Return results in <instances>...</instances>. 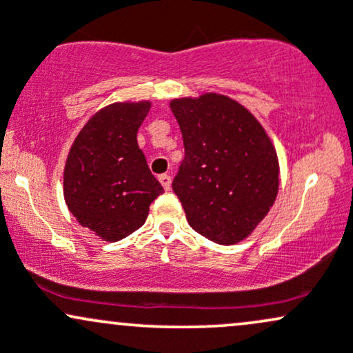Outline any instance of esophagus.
<instances>
[{
    "mask_svg": "<svg viewBox=\"0 0 353 353\" xmlns=\"http://www.w3.org/2000/svg\"><path fill=\"white\" fill-rule=\"evenodd\" d=\"M159 182H161V184H163V188H164L165 190L171 189V182H172V179H171V176H169V174H161V176H159Z\"/></svg>",
    "mask_w": 353,
    "mask_h": 353,
    "instance_id": "34e87169",
    "label": "esophagus"
}]
</instances>
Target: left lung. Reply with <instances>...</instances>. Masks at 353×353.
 I'll list each match as a JSON object with an SVG mask.
<instances>
[{
	"mask_svg": "<svg viewBox=\"0 0 353 353\" xmlns=\"http://www.w3.org/2000/svg\"><path fill=\"white\" fill-rule=\"evenodd\" d=\"M171 109L185 151L172 189L189 225L221 245L244 241L279 192L272 141L252 112L228 96L172 99Z\"/></svg>",
	"mask_w": 353,
	"mask_h": 353,
	"instance_id": "8db88e82",
	"label": "left lung"
}]
</instances>
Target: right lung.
Returning <instances> with one entry per match:
<instances>
[{"mask_svg": "<svg viewBox=\"0 0 353 353\" xmlns=\"http://www.w3.org/2000/svg\"><path fill=\"white\" fill-rule=\"evenodd\" d=\"M151 103H114L81 129L64 165V201L83 228L108 242L144 224L164 192L137 145V129Z\"/></svg>", "mask_w": 353, "mask_h": 353, "instance_id": "obj_1", "label": "right lung"}]
</instances>
